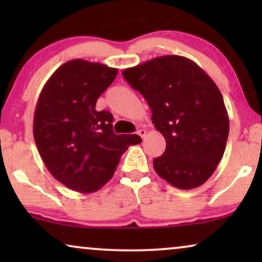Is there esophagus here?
I'll use <instances>...</instances> for the list:
<instances>
[{
	"label": "esophagus",
	"instance_id": "1",
	"mask_svg": "<svg viewBox=\"0 0 262 262\" xmlns=\"http://www.w3.org/2000/svg\"><path fill=\"white\" fill-rule=\"evenodd\" d=\"M137 134H138L139 136H141L142 138H144V137H145V135H146V131L144 130V128H141V130H138V131H137Z\"/></svg>",
	"mask_w": 262,
	"mask_h": 262
}]
</instances>
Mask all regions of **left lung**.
Instances as JSON below:
<instances>
[{
    "label": "left lung",
    "instance_id": "left-lung-1",
    "mask_svg": "<svg viewBox=\"0 0 262 262\" xmlns=\"http://www.w3.org/2000/svg\"><path fill=\"white\" fill-rule=\"evenodd\" d=\"M121 74L144 96L154 126L166 139L154 169L177 188L199 187L216 170L229 135L228 112L216 83L198 64L175 55Z\"/></svg>",
    "mask_w": 262,
    "mask_h": 262
}]
</instances>
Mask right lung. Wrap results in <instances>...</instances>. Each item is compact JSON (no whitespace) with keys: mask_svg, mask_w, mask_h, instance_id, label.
Returning <instances> with one entry per match:
<instances>
[{"mask_svg":"<svg viewBox=\"0 0 262 262\" xmlns=\"http://www.w3.org/2000/svg\"><path fill=\"white\" fill-rule=\"evenodd\" d=\"M117 74L105 64L73 59L51 75L39 95L34 142L52 177L73 191H98L128 146L142 142L137 135L114 134L111 112L95 110Z\"/></svg>","mask_w":262,"mask_h":262,"instance_id":"right-lung-1","label":"right lung"}]
</instances>
